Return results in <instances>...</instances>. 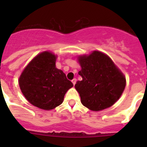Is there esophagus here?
<instances>
[{
	"label": "esophagus",
	"instance_id": "34e87169",
	"mask_svg": "<svg viewBox=\"0 0 147 147\" xmlns=\"http://www.w3.org/2000/svg\"><path fill=\"white\" fill-rule=\"evenodd\" d=\"M76 78H73V79H72V80H71V82H72V84H73L74 85H76Z\"/></svg>",
	"mask_w": 147,
	"mask_h": 147
}]
</instances>
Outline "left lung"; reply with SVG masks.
<instances>
[{"label": "left lung", "mask_w": 147, "mask_h": 147, "mask_svg": "<svg viewBox=\"0 0 147 147\" xmlns=\"http://www.w3.org/2000/svg\"><path fill=\"white\" fill-rule=\"evenodd\" d=\"M81 65L75 88L81 102L93 111L106 109L118 100L126 86V78L111 59L105 53L93 51L78 58Z\"/></svg>", "instance_id": "obj_1"}]
</instances>
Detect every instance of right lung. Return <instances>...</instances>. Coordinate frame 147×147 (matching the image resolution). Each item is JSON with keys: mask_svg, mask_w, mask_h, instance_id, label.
<instances>
[{"mask_svg": "<svg viewBox=\"0 0 147 147\" xmlns=\"http://www.w3.org/2000/svg\"><path fill=\"white\" fill-rule=\"evenodd\" d=\"M56 55L45 51L40 53L24 69L19 78L22 93L31 105L42 110L60 105L73 84L65 74L55 67Z\"/></svg>", "mask_w": 147, "mask_h": 147, "instance_id": "1", "label": "right lung"}]
</instances>
